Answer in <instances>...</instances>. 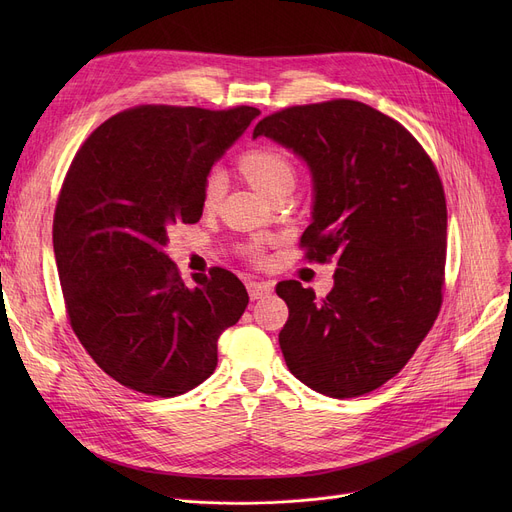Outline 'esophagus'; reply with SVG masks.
I'll list each match as a JSON object with an SVG mask.
<instances>
[{"mask_svg": "<svg viewBox=\"0 0 512 512\" xmlns=\"http://www.w3.org/2000/svg\"><path fill=\"white\" fill-rule=\"evenodd\" d=\"M247 290H249V297L251 301H257V299H263L267 297L274 290V286L270 282H257V280H249L247 282Z\"/></svg>", "mask_w": 512, "mask_h": 512, "instance_id": "34e87169", "label": "esophagus"}]
</instances>
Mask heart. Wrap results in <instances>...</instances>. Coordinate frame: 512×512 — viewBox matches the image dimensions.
Masks as SVG:
<instances>
[{
	"mask_svg": "<svg viewBox=\"0 0 512 512\" xmlns=\"http://www.w3.org/2000/svg\"><path fill=\"white\" fill-rule=\"evenodd\" d=\"M240 170L245 172L249 182L263 195L278 182L294 178L290 161L274 147H257L247 151L240 159ZM224 191H226V174L220 168H213L203 182V193H201L203 207L211 209L218 205Z\"/></svg>",
	"mask_w": 512,
	"mask_h": 512,
	"instance_id": "1",
	"label": "heart"
}]
</instances>
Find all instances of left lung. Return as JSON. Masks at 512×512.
<instances>
[{
  "instance_id": "8db88e82",
  "label": "left lung",
  "mask_w": 512,
  "mask_h": 512,
  "mask_svg": "<svg viewBox=\"0 0 512 512\" xmlns=\"http://www.w3.org/2000/svg\"><path fill=\"white\" fill-rule=\"evenodd\" d=\"M267 137L311 174L307 259H336L324 301L301 282L276 286L288 305L280 348L294 378L355 398L407 365L442 305L446 199L432 159L390 116L353 99L263 118Z\"/></svg>"
}]
</instances>
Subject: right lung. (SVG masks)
<instances>
[{
	"mask_svg": "<svg viewBox=\"0 0 512 512\" xmlns=\"http://www.w3.org/2000/svg\"><path fill=\"white\" fill-rule=\"evenodd\" d=\"M259 116L143 105L103 122L78 149L53 218L70 326L122 386L170 398L205 382L218 338L249 294L213 267L186 286L166 255L168 228L203 215V182Z\"/></svg>",
	"mask_w": 512,
	"mask_h": 512,
	"instance_id": "add662e5",
	"label": "right lung"
}]
</instances>
